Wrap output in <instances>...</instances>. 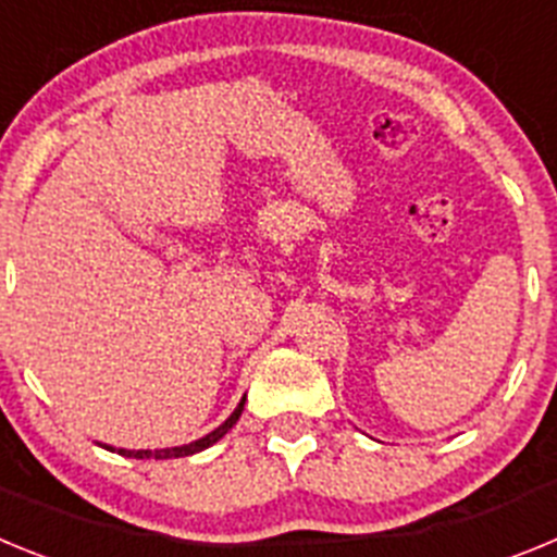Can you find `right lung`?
Returning a JSON list of instances; mask_svg holds the SVG:
<instances>
[{
	"label": "right lung",
	"mask_w": 557,
	"mask_h": 557,
	"mask_svg": "<svg viewBox=\"0 0 557 557\" xmlns=\"http://www.w3.org/2000/svg\"><path fill=\"white\" fill-rule=\"evenodd\" d=\"M243 407H245V398L239 401V405H236V410L231 412L228 418H225L218 430L209 432V435L200 437V441H191V444H186V446H172V449H156V451H150V449H113V446H106V449L108 451H120V455H125V457H136V460H150V457H152V460H166V457L195 455V451H203V449H209L211 444H218L220 437H223L225 432H228L231 426L236 424V421H239V416H243Z\"/></svg>",
	"instance_id": "right-lung-1"
}]
</instances>
